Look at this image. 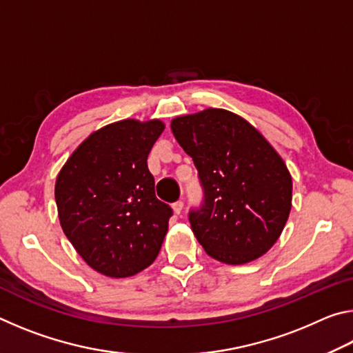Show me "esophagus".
Returning <instances> with one entry per match:
<instances>
[{
    "mask_svg": "<svg viewBox=\"0 0 353 353\" xmlns=\"http://www.w3.org/2000/svg\"><path fill=\"white\" fill-rule=\"evenodd\" d=\"M183 210V202L182 201H177L172 204V212H174L176 214H181Z\"/></svg>",
    "mask_w": 353,
    "mask_h": 353,
    "instance_id": "1",
    "label": "esophagus"
}]
</instances>
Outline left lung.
Segmentation results:
<instances>
[{"label": "left lung", "mask_w": 353, "mask_h": 353, "mask_svg": "<svg viewBox=\"0 0 353 353\" xmlns=\"http://www.w3.org/2000/svg\"><path fill=\"white\" fill-rule=\"evenodd\" d=\"M171 130L204 187V204L190 212L202 248L225 265L260 259L290 216L292 181L283 159L252 124L224 109L176 117Z\"/></svg>", "instance_id": "left-lung-1"}]
</instances>
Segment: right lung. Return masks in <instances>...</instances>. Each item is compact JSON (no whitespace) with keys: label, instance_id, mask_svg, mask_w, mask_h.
<instances>
[{"label":"right lung","instance_id":"1","mask_svg":"<svg viewBox=\"0 0 353 353\" xmlns=\"http://www.w3.org/2000/svg\"><path fill=\"white\" fill-rule=\"evenodd\" d=\"M163 129L160 119L107 124L88 135L59 172L54 194L63 234L103 276H135L162 248L172 210L155 198L146 160Z\"/></svg>","mask_w":353,"mask_h":353}]
</instances>
